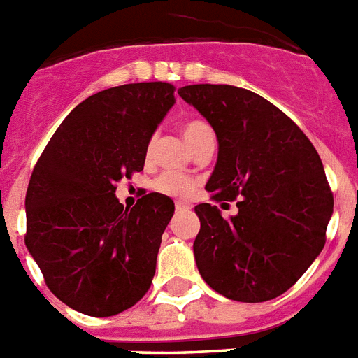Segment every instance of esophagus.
<instances>
[{
  "mask_svg": "<svg viewBox=\"0 0 358 358\" xmlns=\"http://www.w3.org/2000/svg\"><path fill=\"white\" fill-rule=\"evenodd\" d=\"M174 207H176V211H187V209H191V203L176 202V203H174Z\"/></svg>",
  "mask_w": 358,
  "mask_h": 358,
  "instance_id": "esophagus-1",
  "label": "esophagus"
}]
</instances>
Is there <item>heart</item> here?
Listing matches in <instances>:
<instances>
[{
  "label": "heart",
  "mask_w": 358,
  "mask_h": 358,
  "mask_svg": "<svg viewBox=\"0 0 358 358\" xmlns=\"http://www.w3.org/2000/svg\"><path fill=\"white\" fill-rule=\"evenodd\" d=\"M185 140L193 149L203 136L207 134H213V129L209 123L202 122V120H189L187 123L182 129ZM194 180L184 176V174L178 173H164L160 174L155 182L156 191H160L164 194H169V196H189V194L194 191Z\"/></svg>",
  "instance_id": "obj_1"
}]
</instances>
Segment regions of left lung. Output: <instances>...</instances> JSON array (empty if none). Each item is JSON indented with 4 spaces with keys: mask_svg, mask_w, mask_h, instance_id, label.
I'll use <instances>...</instances> for the list:
<instances>
[{
    "mask_svg": "<svg viewBox=\"0 0 358 358\" xmlns=\"http://www.w3.org/2000/svg\"><path fill=\"white\" fill-rule=\"evenodd\" d=\"M178 94L218 138L206 191L213 202L238 207L229 218L213 203L194 207L198 271L207 286L236 302L276 299L326 244L333 193L322 160L302 129L257 92L200 83Z\"/></svg>",
    "mask_w": 358,
    "mask_h": 358,
    "instance_id": "8db88e82",
    "label": "left lung"
}]
</instances>
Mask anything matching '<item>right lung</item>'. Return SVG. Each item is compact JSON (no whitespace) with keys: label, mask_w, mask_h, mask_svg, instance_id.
<instances>
[{"label":"right lung","mask_w":358,"mask_h":358,"mask_svg":"<svg viewBox=\"0 0 358 358\" xmlns=\"http://www.w3.org/2000/svg\"><path fill=\"white\" fill-rule=\"evenodd\" d=\"M174 89L142 82L89 96L36 162L25 196L27 249L47 287L80 313L113 317L151 287L174 203L149 193L123 209L114 191L120 180L143 169Z\"/></svg>","instance_id":"right-lung-1"}]
</instances>
